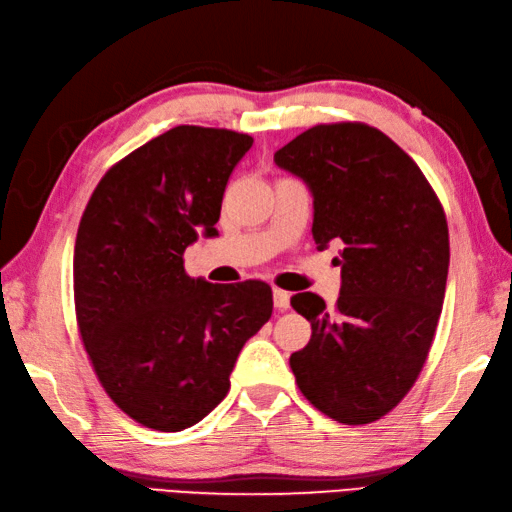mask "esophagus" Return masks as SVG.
Returning a JSON list of instances; mask_svg holds the SVG:
<instances>
[{
    "label": "esophagus",
    "instance_id": "obj_1",
    "mask_svg": "<svg viewBox=\"0 0 512 512\" xmlns=\"http://www.w3.org/2000/svg\"><path fill=\"white\" fill-rule=\"evenodd\" d=\"M274 307H276V310H281V312L289 307V294L285 292V289L274 287Z\"/></svg>",
    "mask_w": 512,
    "mask_h": 512
}]
</instances>
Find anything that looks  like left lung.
<instances>
[{"label": "left lung", "mask_w": 512, "mask_h": 512, "mask_svg": "<svg viewBox=\"0 0 512 512\" xmlns=\"http://www.w3.org/2000/svg\"><path fill=\"white\" fill-rule=\"evenodd\" d=\"M274 160L312 191L316 245H345L332 310L318 294L292 296L312 339L289 368L316 410L345 426L372 423L428 359L446 296V214L417 162L365 122L316 124Z\"/></svg>", "instance_id": "1"}]
</instances>
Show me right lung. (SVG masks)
I'll return each instance as SVG.
<instances>
[{
    "mask_svg": "<svg viewBox=\"0 0 512 512\" xmlns=\"http://www.w3.org/2000/svg\"><path fill=\"white\" fill-rule=\"evenodd\" d=\"M252 144L229 129L173 127L104 173L77 227V330L104 392L144 428L205 419L272 316L267 283L214 285L182 258L198 234H218L227 180Z\"/></svg>",
    "mask_w": 512,
    "mask_h": 512,
    "instance_id": "1",
    "label": "right lung"
}]
</instances>
